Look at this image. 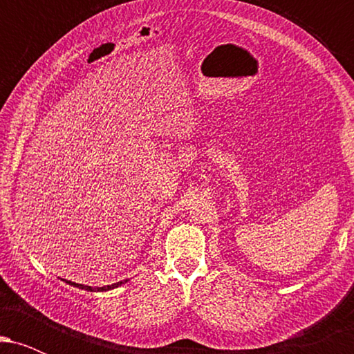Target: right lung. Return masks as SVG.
<instances>
[{
    "label": "right lung",
    "instance_id": "right-lung-1",
    "mask_svg": "<svg viewBox=\"0 0 354 354\" xmlns=\"http://www.w3.org/2000/svg\"><path fill=\"white\" fill-rule=\"evenodd\" d=\"M128 281V279H124V281H120V283H115V284H108V286H101V288H93V286H86V284H80V283H73V281H66L68 284H71V286L75 288H80V290H86V291H108V290H113V288H118L121 286V284Z\"/></svg>",
    "mask_w": 354,
    "mask_h": 354
}]
</instances>
